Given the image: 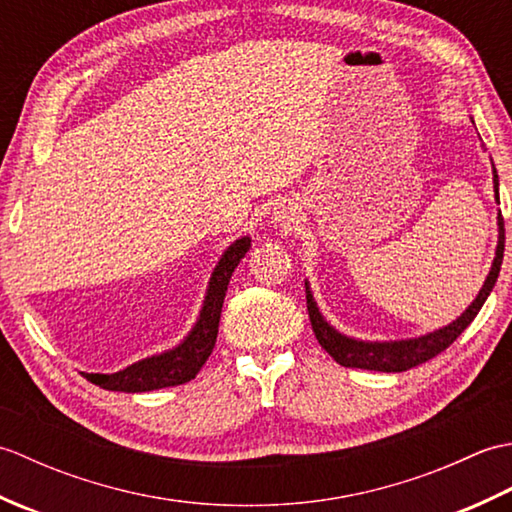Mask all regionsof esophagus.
<instances>
[{
    "mask_svg": "<svg viewBox=\"0 0 512 512\" xmlns=\"http://www.w3.org/2000/svg\"><path fill=\"white\" fill-rule=\"evenodd\" d=\"M295 220H297V209L292 204H279L275 209V222L290 226L295 224Z\"/></svg>",
    "mask_w": 512,
    "mask_h": 512,
    "instance_id": "1",
    "label": "esophagus"
}]
</instances>
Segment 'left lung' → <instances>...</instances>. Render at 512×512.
I'll use <instances>...</instances> for the list:
<instances>
[{"mask_svg": "<svg viewBox=\"0 0 512 512\" xmlns=\"http://www.w3.org/2000/svg\"><path fill=\"white\" fill-rule=\"evenodd\" d=\"M493 189H495V200L499 202V178L493 165ZM497 248H495V259L493 266L488 270V277L484 281L482 290L477 292L473 303L466 308L458 319L453 323L444 325V328L429 332L424 336H416V339H402V341H361L352 339V336L341 334L336 328L323 319L319 312L317 301L312 297V290L306 281V301H308V314L312 323V332L317 336L321 347L328 352L336 363L343 367H358V369H374V372H407V369L427 363L429 358L438 356L440 352L447 350V347L458 339V336L469 328L471 321L477 317V312L482 310L484 301L491 295L495 281L499 277V268H502L504 259V217L502 211L497 215Z\"/></svg>", "mask_w": 512, "mask_h": 512, "instance_id": "1", "label": "left lung"}]
</instances>
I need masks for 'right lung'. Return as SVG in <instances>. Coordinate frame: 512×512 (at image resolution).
Listing matches in <instances>:
<instances>
[{"mask_svg":"<svg viewBox=\"0 0 512 512\" xmlns=\"http://www.w3.org/2000/svg\"><path fill=\"white\" fill-rule=\"evenodd\" d=\"M248 248L250 237H242L235 239V242L224 250V255L220 257V262H217L209 279V288H206L200 317L180 345L171 347V350L162 354L147 356L143 361L121 369V372L85 374V378L103 389L127 391V394H140V391H154L162 387L189 383L213 352L228 281H231L237 264L242 262V257L248 253Z\"/></svg>","mask_w":512,"mask_h":512,"instance_id":"right-lung-1","label":"right lung"}]
</instances>
